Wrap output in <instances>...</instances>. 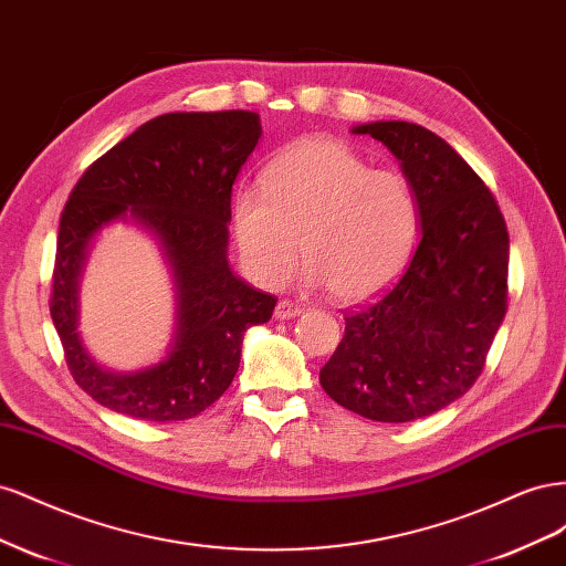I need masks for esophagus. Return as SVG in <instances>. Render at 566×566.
I'll return each mask as SVG.
<instances>
[{"mask_svg": "<svg viewBox=\"0 0 566 566\" xmlns=\"http://www.w3.org/2000/svg\"><path fill=\"white\" fill-rule=\"evenodd\" d=\"M273 314H276V318L279 321H287V318H297L300 314H302V306H297V304H293V302H279L276 304V312H273Z\"/></svg>", "mask_w": 566, "mask_h": 566, "instance_id": "1", "label": "esophagus"}]
</instances>
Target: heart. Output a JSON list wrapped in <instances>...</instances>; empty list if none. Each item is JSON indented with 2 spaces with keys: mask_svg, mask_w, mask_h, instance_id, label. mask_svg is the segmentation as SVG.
I'll return each instance as SVG.
<instances>
[{
  "mask_svg": "<svg viewBox=\"0 0 566 566\" xmlns=\"http://www.w3.org/2000/svg\"><path fill=\"white\" fill-rule=\"evenodd\" d=\"M233 233L250 276L281 287L302 260L304 281L339 302L378 295L406 266L418 233L410 184L347 144L310 136L262 175V191L233 198Z\"/></svg>",
  "mask_w": 566,
  "mask_h": 566,
  "instance_id": "obj_1",
  "label": "heart"
}]
</instances>
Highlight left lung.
Returning a JSON list of instances; mask_svg holds the SVG:
<instances>
[{
  "label": "left lung",
  "mask_w": 566,
  "mask_h": 566,
  "mask_svg": "<svg viewBox=\"0 0 566 566\" xmlns=\"http://www.w3.org/2000/svg\"><path fill=\"white\" fill-rule=\"evenodd\" d=\"M352 132L399 160L418 200L420 243L389 293L345 318L318 380L368 420L413 422L460 399L484 368L507 310V227L484 181L434 132L403 119Z\"/></svg>",
  "instance_id": "left-lung-1"
}]
</instances>
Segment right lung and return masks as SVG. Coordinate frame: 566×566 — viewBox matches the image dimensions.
Masks as SVG:
<instances>
[{"label": "right lung", "instance_id": "add662e5", "mask_svg": "<svg viewBox=\"0 0 566 566\" xmlns=\"http://www.w3.org/2000/svg\"><path fill=\"white\" fill-rule=\"evenodd\" d=\"M262 136L250 111L167 113L148 119L82 175L59 227L49 312L75 382L115 413L188 420L224 394L243 335L271 318L276 297L229 264L231 188ZM115 220L146 230L176 285V335L158 365L123 374L83 347L78 281L95 235Z\"/></svg>", "mask_w": 566, "mask_h": 566}]
</instances>
